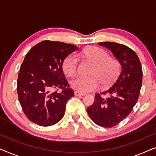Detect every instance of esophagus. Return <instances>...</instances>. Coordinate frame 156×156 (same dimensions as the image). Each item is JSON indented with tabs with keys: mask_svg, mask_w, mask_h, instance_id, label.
Instances as JSON below:
<instances>
[{
	"mask_svg": "<svg viewBox=\"0 0 156 156\" xmlns=\"http://www.w3.org/2000/svg\"><path fill=\"white\" fill-rule=\"evenodd\" d=\"M74 95L75 96H84L85 94L79 92V91H74Z\"/></svg>",
	"mask_w": 156,
	"mask_h": 156,
	"instance_id": "obj_1",
	"label": "esophagus"
}]
</instances>
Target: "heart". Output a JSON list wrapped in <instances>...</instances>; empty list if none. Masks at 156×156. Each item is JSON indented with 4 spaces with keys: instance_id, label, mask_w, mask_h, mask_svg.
I'll list each match as a JSON object with an SVG mask.
<instances>
[{
    "instance_id": "obj_1",
    "label": "heart",
    "mask_w": 156,
    "mask_h": 156,
    "mask_svg": "<svg viewBox=\"0 0 156 156\" xmlns=\"http://www.w3.org/2000/svg\"><path fill=\"white\" fill-rule=\"evenodd\" d=\"M82 54L95 64L91 72V77H77L70 82L74 89L86 93L97 90L99 83L102 87L112 85L118 77L121 64L117 59L111 58L103 49L89 47L82 51ZM62 69L68 76L72 77L79 70V58L75 52L67 55L62 62Z\"/></svg>"
}]
</instances>
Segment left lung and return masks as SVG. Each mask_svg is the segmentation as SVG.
<instances>
[{
	"instance_id": "left-lung-1",
	"label": "left lung",
	"mask_w": 156,
	"mask_h": 156,
	"mask_svg": "<svg viewBox=\"0 0 156 156\" xmlns=\"http://www.w3.org/2000/svg\"><path fill=\"white\" fill-rule=\"evenodd\" d=\"M112 51L122 69L114 84L107 90L96 94L92 105L87 108L89 117L100 126L112 128L126 118L139 97L143 71L138 55L124 44L113 42H99ZM106 94L108 97H104Z\"/></svg>"
}]
</instances>
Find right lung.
Wrapping results in <instances>:
<instances>
[{
	"label": "right lung",
	"instance_id": "1",
	"mask_svg": "<svg viewBox=\"0 0 156 156\" xmlns=\"http://www.w3.org/2000/svg\"><path fill=\"white\" fill-rule=\"evenodd\" d=\"M77 49L74 44L44 40L25 55L17 91L23 112L32 122L50 126L62 119L66 104L74 96L63 73L62 62Z\"/></svg>",
	"mask_w": 156,
	"mask_h": 156
}]
</instances>
